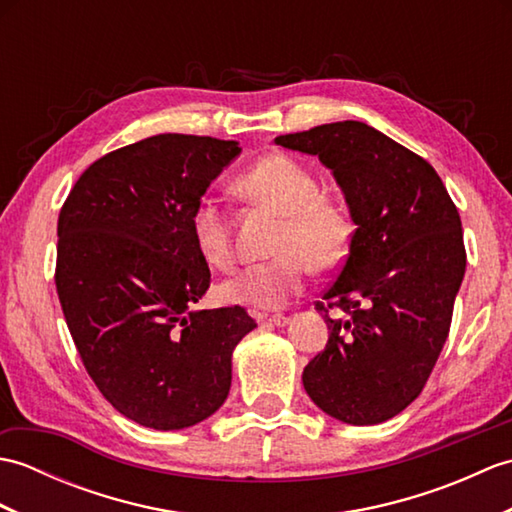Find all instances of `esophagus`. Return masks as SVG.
I'll use <instances>...</instances> for the list:
<instances>
[{
  "label": "esophagus",
  "mask_w": 512,
  "mask_h": 512,
  "mask_svg": "<svg viewBox=\"0 0 512 512\" xmlns=\"http://www.w3.org/2000/svg\"><path fill=\"white\" fill-rule=\"evenodd\" d=\"M288 317H284V314H273V317H268V319H264V323H268V325H277V328H284V325H288Z\"/></svg>",
  "instance_id": "34e87169"
}]
</instances>
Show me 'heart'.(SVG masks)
Segmentation results:
<instances>
[{"label": "heart", "instance_id": "heart-1", "mask_svg": "<svg viewBox=\"0 0 512 512\" xmlns=\"http://www.w3.org/2000/svg\"><path fill=\"white\" fill-rule=\"evenodd\" d=\"M248 200L284 215L275 253L266 264L244 268L220 286L224 301L259 312L284 308L306 286L312 268L332 270L343 264L352 244V220L341 202L321 195V184L299 160L270 154L237 178ZM189 228L200 257L213 268L233 264L231 226L222 202L202 195L195 202Z\"/></svg>", "mask_w": 512, "mask_h": 512}]
</instances>
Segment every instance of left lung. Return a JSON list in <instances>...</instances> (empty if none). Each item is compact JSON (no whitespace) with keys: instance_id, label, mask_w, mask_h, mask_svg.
Wrapping results in <instances>:
<instances>
[{"instance_id":"8db88e82","label":"left lung","mask_w":512,"mask_h":512,"mask_svg":"<svg viewBox=\"0 0 512 512\" xmlns=\"http://www.w3.org/2000/svg\"><path fill=\"white\" fill-rule=\"evenodd\" d=\"M275 143L319 156L356 224L339 277L317 301L330 336L303 387L336 420L385 422L420 396L449 336L466 270L460 213L427 160L365 123Z\"/></svg>"}]
</instances>
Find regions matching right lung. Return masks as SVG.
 I'll use <instances>...</instances> for the list:
<instances>
[{"label":"right lung","mask_w":512,"mask_h":512,"mask_svg":"<svg viewBox=\"0 0 512 512\" xmlns=\"http://www.w3.org/2000/svg\"><path fill=\"white\" fill-rule=\"evenodd\" d=\"M237 140L158 134L83 171L57 224V284L81 361L107 402L158 431L224 405L244 308L198 310L211 284L193 244L195 202L239 156Z\"/></svg>","instance_id":"add662e5"}]
</instances>
